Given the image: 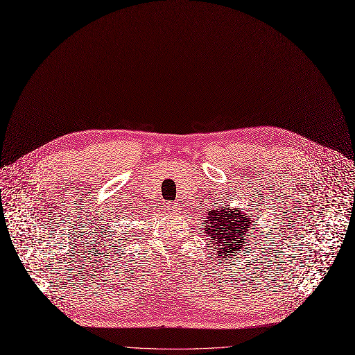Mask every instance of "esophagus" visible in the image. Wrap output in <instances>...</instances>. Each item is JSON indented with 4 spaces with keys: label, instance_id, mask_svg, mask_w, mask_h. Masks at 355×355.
Instances as JSON below:
<instances>
[{
    "label": "esophagus",
    "instance_id": "34e87169",
    "mask_svg": "<svg viewBox=\"0 0 355 355\" xmlns=\"http://www.w3.org/2000/svg\"><path fill=\"white\" fill-rule=\"evenodd\" d=\"M180 209H182V206H180L178 202H169V203H168V210H169L171 213H178Z\"/></svg>",
    "mask_w": 355,
    "mask_h": 355
}]
</instances>
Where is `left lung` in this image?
Returning a JSON list of instances; mask_svg holds the SVG:
<instances>
[{
  "mask_svg": "<svg viewBox=\"0 0 355 355\" xmlns=\"http://www.w3.org/2000/svg\"><path fill=\"white\" fill-rule=\"evenodd\" d=\"M252 222L253 214L244 213L239 207L209 210L202 226L205 227L206 237L211 241V249L217 248L216 256L219 260L230 257L232 253H240L246 246Z\"/></svg>",
  "mask_w": 355,
  "mask_h": 355,
  "instance_id": "obj_1",
  "label": "left lung"
}]
</instances>
